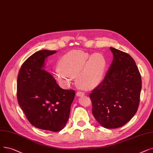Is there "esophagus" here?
Here are the masks:
<instances>
[{"label":"esophagus","instance_id":"obj_1","mask_svg":"<svg viewBox=\"0 0 153 153\" xmlns=\"http://www.w3.org/2000/svg\"><path fill=\"white\" fill-rule=\"evenodd\" d=\"M84 93L82 92H81V91H78L76 93V96H84Z\"/></svg>","mask_w":153,"mask_h":153}]
</instances>
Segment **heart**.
<instances>
[{
  "instance_id": "1",
  "label": "heart",
  "mask_w": 153,
  "mask_h": 153,
  "mask_svg": "<svg viewBox=\"0 0 153 153\" xmlns=\"http://www.w3.org/2000/svg\"><path fill=\"white\" fill-rule=\"evenodd\" d=\"M54 72L57 81L64 86L76 76V82L84 89H91L100 83L106 67V61L99 53L91 55L81 51H73L64 55Z\"/></svg>"
}]
</instances>
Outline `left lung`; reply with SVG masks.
Wrapping results in <instances>:
<instances>
[{
  "mask_svg": "<svg viewBox=\"0 0 153 153\" xmlns=\"http://www.w3.org/2000/svg\"><path fill=\"white\" fill-rule=\"evenodd\" d=\"M113 60L100 84L89 97L92 114L105 128L121 127L137 112L142 81L132 57L126 52L110 48Z\"/></svg>",
  "mask_w": 153,
  "mask_h": 153,
  "instance_id": "8db88e82",
  "label": "left lung"
}]
</instances>
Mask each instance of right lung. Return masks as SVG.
I'll return each instance as SVG.
<instances>
[{
	"instance_id": "obj_1",
	"label": "right lung",
	"mask_w": 153,
	"mask_h": 153,
	"mask_svg": "<svg viewBox=\"0 0 153 153\" xmlns=\"http://www.w3.org/2000/svg\"><path fill=\"white\" fill-rule=\"evenodd\" d=\"M56 52L41 50L30 56L20 69L17 82L18 102L27 120L37 128L53 132L65 127L76 94L61 88L44 69L45 59Z\"/></svg>"
}]
</instances>
